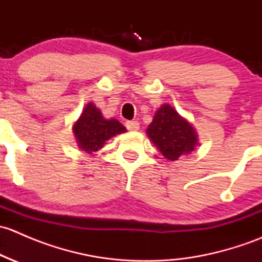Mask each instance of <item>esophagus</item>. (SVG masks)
I'll use <instances>...</instances> for the list:
<instances>
[{
    "label": "esophagus",
    "mask_w": 262,
    "mask_h": 262,
    "mask_svg": "<svg viewBox=\"0 0 262 262\" xmlns=\"http://www.w3.org/2000/svg\"><path fill=\"white\" fill-rule=\"evenodd\" d=\"M126 128H128V130L130 132H136L139 129V123L138 121H126Z\"/></svg>",
    "instance_id": "34e87169"
}]
</instances>
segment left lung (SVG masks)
<instances>
[{"mask_svg": "<svg viewBox=\"0 0 262 262\" xmlns=\"http://www.w3.org/2000/svg\"><path fill=\"white\" fill-rule=\"evenodd\" d=\"M148 138L168 161H178L199 144L192 124L170 104L161 105L146 130Z\"/></svg>", "mask_w": 262, "mask_h": 262, "instance_id": "1", "label": "left lung"}]
</instances>
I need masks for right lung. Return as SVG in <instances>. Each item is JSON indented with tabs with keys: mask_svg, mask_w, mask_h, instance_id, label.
Returning <instances> with one entry per match:
<instances>
[{
	"mask_svg": "<svg viewBox=\"0 0 262 262\" xmlns=\"http://www.w3.org/2000/svg\"><path fill=\"white\" fill-rule=\"evenodd\" d=\"M73 134L81 150L94 155L104 147L109 139L125 133L126 128L114 118L105 119L94 102H89L82 110L80 118L73 123Z\"/></svg>",
	"mask_w": 262,
	"mask_h": 262,
	"instance_id": "add662e5",
	"label": "right lung"
}]
</instances>
